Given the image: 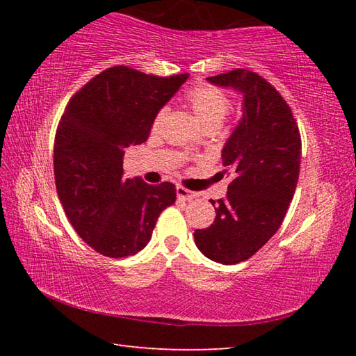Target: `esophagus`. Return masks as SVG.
<instances>
[{
	"instance_id": "34e87169",
	"label": "esophagus",
	"mask_w": 356,
	"mask_h": 356,
	"mask_svg": "<svg viewBox=\"0 0 356 356\" xmlns=\"http://www.w3.org/2000/svg\"><path fill=\"white\" fill-rule=\"evenodd\" d=\"M176 193H177V200H180V201H190L196 196L195 193L184 188V186H180V185L176 188Z\"/></svg>"
}]
</instances>
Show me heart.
Here are the masks:
<instances>
[{
  "label": "heart",
  "mask_w": 356,
  "mask_h": 356,
  "mask_svg": "<svg viewBox=\"0 0 356 356\" xmlns=\"http://www.w3.org/2000/svg\"><path fill=\"white\" fill-rule=\"evenodd\" d=\"M186 102L191 108L193 114H195L197 122L202 127L207 124H220L227 116L229 110H231V102L225 94L218 91L212 86H196L186 94ZM166 110H160L156 113L154 120V130L159 129L161 120L165 118Z\"/></svg>",
  "instance_id": "obj_1"
}]
</instances>
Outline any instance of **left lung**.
Returning a JSON list of instances; mask_svg holds the SVG:
<instances>
[{"label":"left lung","mask_w":356,"mask_h":356,"mask_svg":"<svg viewBox=\"0 0 356 356\" xmlns=\"http://www.w3.org/2000/svg\"><path fill=\"white\" fill-rule=\"evenodd\" d=\"M207 81L234 89L243 102L221 150L232 182L226 197L210 201L215 221L196 229L195 242L210 261L232 265L250 259L280 229L297 188L301 138L286 100L261 75L236 69Z\"/></svg>","instance_id":"1"}]
</instances>
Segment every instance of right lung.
<instances>
[{"label":"right lung","mask_w":356,"mask_h":356,"mask_svg":"<svg viewBox=\"0 0 356 356\" xmlns=\"http://www.w3.org/2000/svg\"><path fill=\"white\" fill-rule=\"evenodd\" d=\"M188 74L160 78L119 65L70 99L53 149L58 197L78 236L106 257L136 254L176 201L170 182L124 177L125 149L149 138L156 113Z\"/></svg>","instance_id":"right-lung-1"}]
</instances>
